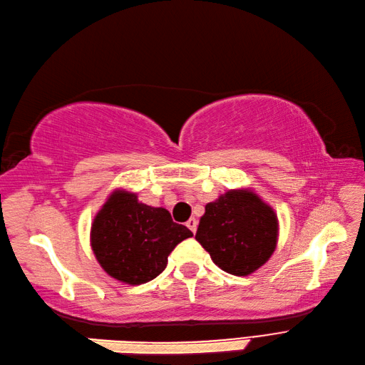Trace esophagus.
Listing matches in <instances>:
<instances>
[{
    "label": "esophagus",
    "mask_w": 365,
    "mask_h": 365,
    "mask_svg": "<svg viewBox=\"0 0 365 365\" xmlns=\"http://www.w3.org/2000/svg\"><path fill=\"white\" fill-rule=\"evenodd\" d=\"M186 227H188L192 231V235H194V232L197 231V220H195L194 217H191L188 222H186Z\"/></svg>",
    "instance_id": "34e87169"
}]
</instances>
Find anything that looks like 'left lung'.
Segmentation results:
<instances>
[{
    "label": "left lung",
    "instance_id": "left-lung-1",
    "mask_svg": "<svg viewBox=\"0 0 365 365\" xmlns=\"http://www.w3.org/2000/svg\"><path fill=\"white\" fill-rule=\"evenodd\" d=\"M195 240L223 272L247 276L272 257L277 217L257 194L231 190L205 207Z\"/></svg>",
    "mask_w": 365,
    "mask_h": 365
}]
</instances>
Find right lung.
<instances>
[{"label":"right lung","instance_id":"right-lung-1","mask_svg":"<svg viewBox=\"0 0 365 365\" xmlns=\"http://www.w3.org/2000/svg\"><path fill=\"white\" fill-rule=\"evenodd\" d=\"M191 236L168 210L148 207L134 192L115 191L93 219L91 245L109 276L138 285L160 274L175 245Z\"/></svg>","mask_w":365,"mask_h":365}]
</instances>
